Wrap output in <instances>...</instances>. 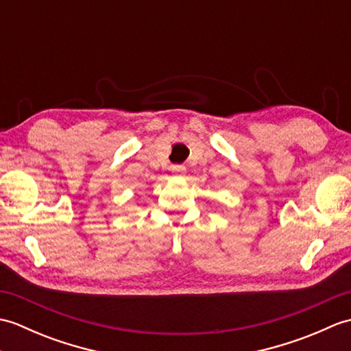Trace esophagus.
I'll use <instances>...</instances> for the list:
<instances>
[{
  "label": "esophagus",
  "instance_id": "34e87169",
  "mask_svg": "<svg viewBox=\"0 0 351 351\" xmlns=\"http://www.w3.org/2000/svg\"><path fill=\"white\" fill-rule=\"evenodd\" d=\"M170 170H171V173L176 175V176H182L185 173V167L180 166V164H175V166H171Z\"/></svg>",
  "mask_w": 351,
  "mask_h": 351
}]
</instances>
